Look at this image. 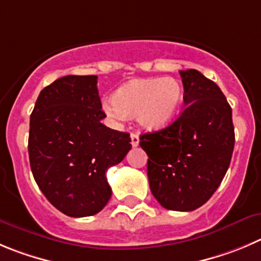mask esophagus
I'll return each instance as SVG.
<instances>
[{
  "label": "esophagus",
  "mask_w": 261,
  "mask_h": 261,
  "mask_svg": "<svg viewBox=\"0 0 261 261\" xmlns=\"http://www.w3.org/2000/svg\"><path fill=\"white\" fill-rule=\"evenodd\" d=\"M131 145H133V147H138L139 145V142H140V140H139V135L136 133H131Z\"/></svg>",
  "instance_id": "obj_1"
}]
</instances>
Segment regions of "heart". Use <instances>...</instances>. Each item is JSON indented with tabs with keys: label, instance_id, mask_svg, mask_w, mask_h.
I'll list each match as a JSON object with an SVG mask.
<instances>
[{
	"label": "heart",
	"instance_id": "1",
	"mask_svg": "<svg viewBox=\"0 0 261 261\" xmlns=\"http://www.w3.org/2000/svg\"><path fill=\"white\" fill-rule=\"evenodd\" d=\"M181 101L182 89L177 80H134L119 87L113 99L106 101L104 109L114 119L136 116L143 127L157 130L174 121Z\"/></svg>",
	"mask_w": 261,
	"mask_h": 261
}]
</instances>
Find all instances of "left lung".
<instances>
[{"label":"left lung","mask_w":261,"mask_h":261,"mask_svg":"<svg viewBox=\"0 0 261 261\" xmlns=\"http://www.w3.org/2000/svg\"><path fill=\"white\" fill-rule=\"evenodd\" d=\"M184 109L171 125L140 135L154 198L167 210L193 211L211 198L234 148L232 108L220 87L196 69L180 70Z\"/></svg>","instance_id":"obj_1"}]
</instances>
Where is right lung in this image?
I'll list each match as a JSON object with an SVG mask.
<instances>
[{"mask_svg":"<svg viewBox=\"0 0 261 261\" xmlns=\"http://www.w3.org/2000/svg\"><path fill=\"white\" fill-rule=\"evenodd\" d=\"M96 75H65L40 92L29 122L33 177L54 207L72 218L97 214L112 189L107 170L131 149L130 134L101 123Z\"/></svg>","mask_w":261,"mask_h":261,"instance_id":"right-lung-1","label":"right lung"}]
</instances>
